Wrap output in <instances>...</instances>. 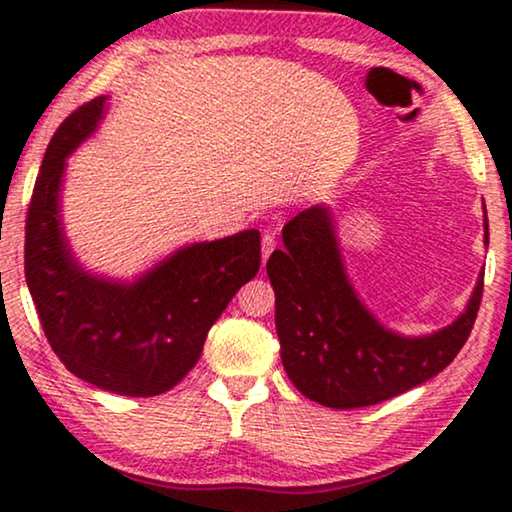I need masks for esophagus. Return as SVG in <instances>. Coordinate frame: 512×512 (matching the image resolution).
<instances>
[{"mask_svg":"<svg viewBox=\"0 0 512 512\" xmlns=\"http://www.w3.org/2000/svg\"><path fill=\"white\" fill-rule=\"evenodd\" d=\"M273 248H276V234L273 232H264L262 234V262L266 264V259L273 253Z\"/></svg>","mask_w":512,"mask_h":512,"instance_id":"obj_1","label":"esophagus"}]
</instances>
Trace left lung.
<instances>
[{"label": "left lung", "mask_w": 512, "mask_h": 512, "mask_svg": "<svg viewBox=\"0 0 512 512\" xmlns=\"http://www.w3.org/2000/svg\"><path fill=\"white\" fill-rule=\"evenodd\" d=\"M487 236L485 213V243ZM266 273L287 377L305 398L331 409L379 404L451 365L474 329L485 278L480 271L467 310L446 329L423 338L388 331L349 285L326 207L305 209L282 227Z\"/></svg>", "instance_id": "8db88e82"}]
</instances>
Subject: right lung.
<instances>
[{
    "instance_id": "right-lung-1",
    "label": "right lung",
    "mask_w": 512,
    "mask_h": 512,
    "mask_svg": "<svg viewBox=\"0 0 512 512\" xmlns=\"http://www.w3.org/2000/svg\"><path fill=\"white\" fill-rule=\"evenodd\" d=\"M108 96L80 105L45 149L25 225V276L52 352L103 391L151 398L193 370L213 322L259 271V232L193 243L135 282L82 271L59 218L66 156L96 131Z\"/></svg>"
}]
</instances>
